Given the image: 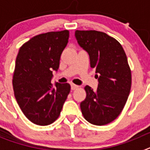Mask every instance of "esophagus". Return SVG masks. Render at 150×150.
<instances>
[{
  "instance_id": "1",
  "label": "esophagus",
  "mask_w": 150,
  "mask_h": 150,
  "mask_svg": "<svg viewBox=\"0 0 150 150\" xmlns=\"http://www.w3.org/2000/svg\"><path fill=\"white\" fill-rule=\"evenodd\" d=\"M71 89L72 90H74V89H76V88H79V86H77V85H75V84H71Z\"/></svg>"
}]
</instances>
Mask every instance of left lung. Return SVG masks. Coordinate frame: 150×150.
Here are the masks:
<instances>
[{
  "label": "left lung",
  "instance_id": "8db88e82",
  "mask_svg": "<svg viewBox=\"0 0 150 150\" xmlns=\"http://www.w3.org/2000/svg\"><path fill=\"white\" fill-rule=\"evenodd\" d=\"M78 44L88 52L90 65L95 70L98 86L85 87L86 98L80 104L88 122L104 125L115 120L124 108L132 86V73L122 46L104 32L76 30Z\"/></svg>",
  "mask_w": 150,
  "mask_h": 150
}]
</instances>
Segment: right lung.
I'll return each instance as SVG.
<instances>
[{"instance_id":"1","label":"right lung","mask_w":150,"mask_h":150,"mask_svg":"<svg viewBox=\"0 0 150 150\" xmlns=\"http://www.w3.org/2000/svg\"><path fill=\"white\" fill-rule=\"evenodd\" d=\"M68 39L67 30L45 33L30 39L18 50L14 95L24 115L38 125H48L58 119L71 91L69 83H51L52 71H58Z\"/></svg>"}]
</instances>
